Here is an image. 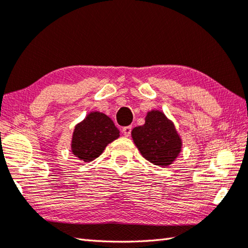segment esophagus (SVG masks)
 <instances>
[{"mask_svg": "<svg viewBox=\"0 0 248 248\" xmlns=\"http://www.w3.org/2000/svg\"><path fill=\"white\" fill-rule=\"evenodd\" d=\"M131 130H132L131 125H127V127H124L123 129H121V131H123V133L125 137H129L130 133H131Z\"/></svg>", "mask_w": 248, "mask_h": 248, "instance_id": "1", "label": "esophagus"}]
</instances>
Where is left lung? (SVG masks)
Listing matches in <instances>:
<instances>
[{
    "label": "left lung",
    "instance_id": "left-lung-1",
    "mask_svg": "<svg viewBox=\"0 0 248 248\" xmlns=\"http://www.w3.org/2000/svg\"><path fill=\"white\" fill-rule=\"evenodd\" d=\"M131 136L142 156L154 165H170L182 151L174 124L159 110L149 111L145 124L134 128Z\"/></svg>",
    "mask_w": 248,
    "mask_h": 248
}]
</instances>
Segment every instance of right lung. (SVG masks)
Returning <instances> with one entry per match:
<instances>
[{"instance_id": "right-lung-1", "label": "right lung", "mask_w": 248, "mask_h": 248, "mask_svg": "<svg viewBox=\"0 0 248 248\" xmlns=\"http://www.w3.org/2000/svg\"><path fill=\"white\" fill-rule=\"evenodd\" d=\"M118 138L119 130L114 121L103 112L93 111L75 125L71 149L79 161L91 162Z\"/></svg>"}]
</instances>
